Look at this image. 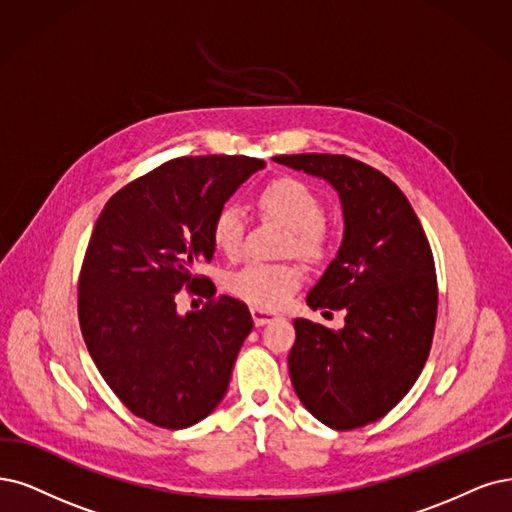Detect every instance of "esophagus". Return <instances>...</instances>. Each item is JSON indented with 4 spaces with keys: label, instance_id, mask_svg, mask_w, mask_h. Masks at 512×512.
Here are the masks:
<instances>
[{
    "label": "esophagus",
    "instance_id": "1",
    "mask_svg": "<svg viewBox=\"0 0 512 512\" xmlns=\"http://www.w3.org/2000/svg\"><path fill=\"white\" fill-rule=\"evenodd\" d=\"M251 316H253V323L257 327H263V325H270L274 323V320H278L280 316L272 310H263V308H251Z\"/></svg>",
    "mask_w": 512,
    "mask_h": 512
}]
</instances>
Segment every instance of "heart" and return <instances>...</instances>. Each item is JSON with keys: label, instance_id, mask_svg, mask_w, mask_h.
Returning a JSON list of instances; mask_svg holds the SVG:
<instances>
[{"label": "heart", "instance_id": "1", "mask_svg": "<svg viewBox=\"0 0 512 512\" xmlns=\"http://www.w3.org/2000/svg\"><path fill=\"white\" fill-rule=\"evenodd\" d=\"M259 204L266 213L285 223L293 232V249L299 257L318 261L325 257L327 240L323 232L325 206L314 189L297 179H276L259 192ZM246 230L244 213L238 206L227 204L213 219V244L227 257H236L242 249ZM299 268L287 263L251 261L227 276V289L238 299L255 308H282L299 289Z\"/></svg>", "mask_w": 512, "mask_h": 512}]
</instances>
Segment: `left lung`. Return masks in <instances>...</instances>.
Segmentation results:
<instances>
[{
    "instance_id": "1",
    "label": "left lung",
    "mask_w": 512,
    "mask_h": 512,
    "mask_svg": "<svg viewBox=\"0 0 512 512\" xmlns=\"http://www.w3.org/2000/svg\"><path fill=\"white\" fill-rule=\"evenodd\" d=\"M274 162L327 181L344 213L342 246L308 306L346 310V325L331 331L295 320L293 388L329 428L371 424L399 405L426 365L439 304L430 244L405 194L380 170L333 154Z\"/></svg>"
}]
</instances>
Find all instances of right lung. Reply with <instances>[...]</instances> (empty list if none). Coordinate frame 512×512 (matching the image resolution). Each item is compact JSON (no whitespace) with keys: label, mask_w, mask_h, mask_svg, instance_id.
<instances>
[{"label":"right lung","mask_w":512,"mask_h":512,"mask_svg":"<svg viewBox=\"0 0 512 512\" xmlns=\"http://www.w3.org/2000/svg\"><path fill=\"white\" fill-rule=\"evenodd\" d=\"M263 166L249 156L170 160L111 196L94 225L80 276L82 335L107 386L149 424L194 426L230 386L253 329L249 308L223 295L179 314L177 295H215L196 274L215 255L213 219Z\"/></svg>","instance_id":"right-lung-1"}]
</instances>
